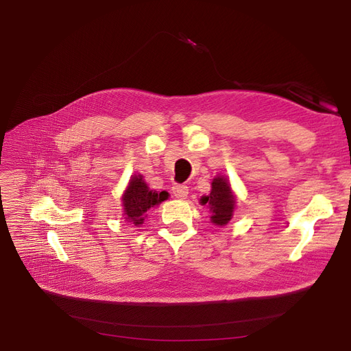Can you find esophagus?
Listing matches in <instances>:
<instances>
[{
	"label": "esophagus",
	"instance_id": "34e87169",
	"mask_svg": "<svg viewBox=\"0 0 351 351\" xmlns=\"http://www.w3.org/2000/svg\"><path fill=\"white\" fill-rule=\"evenodd\" d=\"M172 192H173L175 197H178V199H185V197L188 196V193H189V189H188L186 185H175V186L172 188Z\"/></svg>",
	"mask_w": 351,
	"mask_h": 351
}]
</instances>
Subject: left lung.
<instances>
[{
  "label": "left lung",
  "mask_w": 351,
  "mask_h": 351,
  "mask_svg": "<svg viewBox=\"0 0 351 351\" xmlns=\"http://www.w3.org/2000/svg\"><path fill=\"white\" fill-rule=\"evenodd\" d=\"M202 205H209L212 210V222L215 225L223 226L233 216L234 196L232 195L230 186L226 179L217 176L212 182V191L208 196L200 199Z\"/></svg>",
  "instance_id": "1"
}]
</instances>
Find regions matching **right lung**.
<instances>
[{"label": "right lung", "instance_id": "right-lung-1", "mask_svg": "<svg viewBox=\"0 0 351 351\" xmlns=\"http://www.w3.org/2000/svg\"><path fill=\"white\" fill-rule=\"evenodd\" d=\"M168 192H154L146 186L142 176H134L129 182V186L123 193V208L125 216L135 226L143 223L146 212L151 208L159 205L160 202L168 199Z\"/></svg>", "mask_w": 351, "mask_h": 351}]
</instances>
